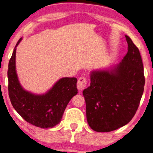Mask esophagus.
Listing matches in <instances>:
<instances>
[{
	"instance_id": "34e87169",
	"label": "esophagus",
	"mask_w": 153,
	"mask_h": 153,
	"mask_svg": "<svg viewBox=\"0 0 153 153\" xmlns=\"http://www.w3.org/2000/svg\"><path fill=\"white\" fill-rule=\"evenodd\" d=\"M87 85V79L85 77L82 76L77 81V88H78L79 92H82L85 89V88Z\"/></svg>"
}]
</instances>
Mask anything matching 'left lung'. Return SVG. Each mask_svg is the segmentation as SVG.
<instances>
[{
    "label": "left lung",
    "instance_id": "1",
    "mask_svg": "<svg viewBox=\"0 0 153 153\" xmlns=\"http://www.w3.org/2000/svg\"><path fill=\"white\" fill-rule=\"evenodd\" d=\"M126 38L128 52L121 62L110 70L91 72L90 85L83 91L88 123L96 132H110L129 123L142 97V59L131 39Z\"/></svg>",
    "mask_w": 153,
    "mask_h": 153
}]
</instances>
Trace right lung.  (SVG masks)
<instances>
[{"instance_id":"obj_1","label":"right lung","mask_w":153,"mask_h":153,"mask_svg":"<svg viewBox=\"0 0 153 153\" xmlns=\"http://www.w3.org/2000/svg\"><path fill=\"white\" fill-rule=\"evenodd\" d=\"M17 42L8 65V92L12 105L27 122L41 128H52L60 122L69 101L78 93L75 77L62 78L43 94H34L22 87L16 71Z\"/></svg>"}]
</instances>
